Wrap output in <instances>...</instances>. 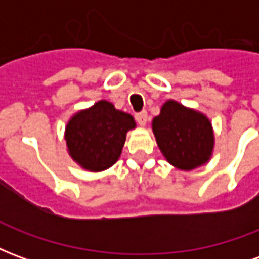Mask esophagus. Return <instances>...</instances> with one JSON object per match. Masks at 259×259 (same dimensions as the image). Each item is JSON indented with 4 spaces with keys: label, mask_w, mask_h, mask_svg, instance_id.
I'll list each match as a JSON object with an SVG mask.
<instances>
[{
    "label": "esophagus",
    "mask_w": 259,
    "mask_h": 259,
    "mask_svg": "<svg viewBox=\"0 0 259 259\" xmlns=\"http://www.w3.org/2000/svg\"><path fill=\"white\" fill-rule=\"evenodd\" d=\"M147 119H148V116H147L146 111L136 113V120H137V123L140 124V126H146V124H147Z\"/></svg>",
    "instance_id": "obj_1"
}]
</instances>
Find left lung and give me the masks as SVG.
I'll list each match as a JSON object with an SVG mask.
<instances>
[{"instance_id": "left-lung-1", "label": "left lung", "mask_w": 259, "mask_h": 259, "mask_svg": "<svg viewBox=\"0 0 259 259\" xmlns=\"http://www.w3.org/2000/svg\"><path fill=\"white\" fill-rule=\"evenodd\" d=\"M152 132L165 159L180 170L209 162L215 135L209 118L200 111L168 100L152 119Z\"/></svg>"}]
</instances>
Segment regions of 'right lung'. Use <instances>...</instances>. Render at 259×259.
Instances as JSON below:
<instances>
[{
	"instance_id": "1",
	"label": "right lung",
	"mask_w": 259,
	"mask_h": 259,
	"mask_svg": "<svg viewBox=\"0 0 259 259\" xmlns=\"http://www.w3.org/2000/svg\"><path fill=\"white\" fill-rule=\"evenodd\" d=\"M135 127L132 115L116 109L112 102L100 100L68 120L64 136L68 154L89 172L107 170L116 163L127 132Z\"/></svg>"
}]
</instances>
